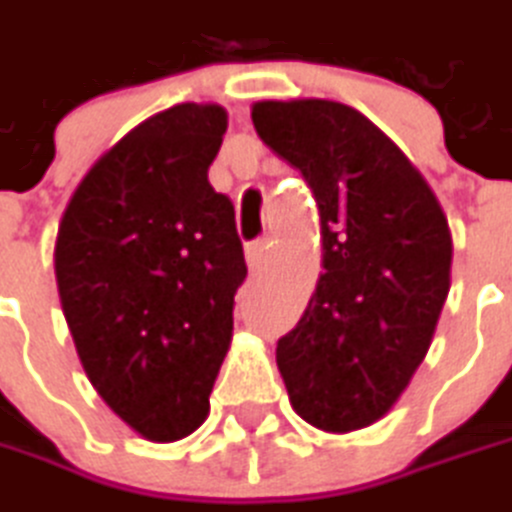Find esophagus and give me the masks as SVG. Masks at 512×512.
<instances>
[{
  "instance_id": "34e87169",
  "label": "esophagus",
  "mask_w": 512,
  "mask_h": 512,
  "mask_svg": "<svg viewBox=\"0 0 512 512\" xmlns=\"http://www.w3.org/2000/svg\"><path fill=\"white\" fill-rule=\"evenodd\" d=\"M268 250H271V241H268V238L253 241V244L247 247V265H250V268H262V262H265Z\"/></svg>"
}]
</instances>
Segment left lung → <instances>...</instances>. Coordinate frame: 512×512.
<instances>
[{
  "label": "left lung",
  "instance_id": "left-lung-1",
  "mask_svg": "<svg viewBox=\"0 0 512 512\" xmlns=\"http://www.w3.org/2000/svg\"><path fill=\"white\" fill-rule=\"evenodd\" d=\"M250 116L320 212L323 274L276 344L291 405L332 434L373 425L431 347L449 297V221L411 160L347 104L259 101Z\"/></svg>",
  "mask_w": 512,
  "mask_h": 512
}]
</instances>
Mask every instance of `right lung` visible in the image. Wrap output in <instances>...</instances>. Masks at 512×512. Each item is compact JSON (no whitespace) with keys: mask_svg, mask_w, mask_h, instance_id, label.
Listing matches in <instances>:
<instances>
[{"mask_svg":"<svg viewBox=\"0 0 512 512\" xmlns=\"http://www.w3.org/2000/svg\"><path fill=\"white\" fill-rule=\"evenodd\" d=\"M218 104H177L87 171L55 244L60 306L98 396L145 440L209 414L247 276L233 201L209 186Z\"/></svg>","mask_w":512,"mask_h":512,"instance_id":"1","label":"right lung"}]
</instances>
